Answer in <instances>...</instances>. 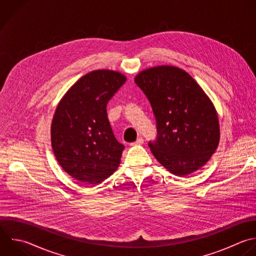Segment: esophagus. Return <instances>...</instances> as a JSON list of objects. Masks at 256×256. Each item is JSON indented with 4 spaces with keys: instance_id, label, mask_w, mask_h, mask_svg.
<instances>
[{
    "instance_id": "34e87169",
    "label": "esophagus",
    "mask_w": 256,
    "mask_h": 256,
    "mask_svg": "<svg viewBox=\"0 0 256 256\" xmlns=\"http://www.w3.org/2000/svg\"><path fill=\"white\" fill-rule=\"evenodd\" d=\"M143 143H144V140H143L142 137H140V138H138L135 142L131 143L130 145H131V146H134V145H141V144H143Z\"/></svg>"
}]
</instances>
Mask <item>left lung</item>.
<instances>
[{
  "label": "left lung",
  "mask_w": 256,
  "mask_h": 256,
  "mask_svg": "<svg viewBox=\"0 0 256 256\" xmlns=\"http://www.w3.org/2000/svg\"><path fill=\"white\" fill-rule=\"evenodd\" d=\"M135 83L149 100L157 128L151 152L168 171L189 175L211 158L219 143L216 110L184 70L158 66L139 73Z\"/></svg>",
  "instance_id": "8db88e82"
}]
</instances>
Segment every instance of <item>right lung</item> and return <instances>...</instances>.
I'll return each instance as SVG.
<instances>
[{"mask_svg": "<svg viewBox=\"0 0 256 256\" xmlns=\"http://www.w3.org/2000/svg\"><path fill=\"white\" fill-rule=\"evenodd\" d=\"M126 82L111 70L92 71L65 94L51 126V142L61 167L73 178L97 184L118 168L124 150L107 117V103Z\"/></svg>", "mask_w": 256, "mask_h": 256, "instance_id": "obj_1", "label": "right lung"}]
</instances>
